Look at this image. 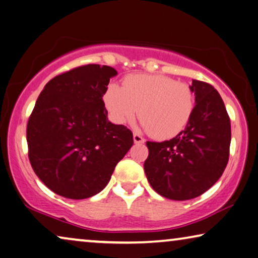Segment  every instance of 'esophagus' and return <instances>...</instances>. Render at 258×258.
Listing matches in <instances>:
<instances>
[{
  "mask_svg": "<svg viewBox=\"0 0 258 258\" xmlns=\"http://www.w3.org/2000/svg\"><path fill=\"white\" fill-rule=\"evenodd\" d=\"M134 142H135V144H144L145 140L141 136V135L134 134Z\"/></svg>",
  "mask_w": 258,
  "mask_h": 258,
  "instance_id": "esophagus-1",
  "label": "esophagus"
}]
</instances>
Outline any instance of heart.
Segmentation results:
<instances>
[{"mask_svg":"<svg viewBox=\"0 0 258 258\" xmlns=\"http://www.w3.org/2000/svg\"><path fill=\"white\" fill-rule=\"evenodd\" d=\"M104 102L117 124L130 122L140 112L142 125L160 140L180 134L195 109L191 88L164 75H130L123 86L110 83Z\"/></svg>","mask_w":258,"mask_h":258,"instance_id":"heart-1","label":"heart"}]
</instances>
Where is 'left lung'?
<instances>
[{
    "mask_svg": "<svg viewBox=\"0 0 258 258\" xmlns=\"http://www.w3.org/2000/svg\"><path fill=\"white\" fill-rule=\"evenodd\" d=\"M195 109L184 130L169 141L146 142L144 162L151 187L166 198L187 201L212 187L228 162L231 121L212 85L192 79Z\"/></svg>",
    "mask_w": 258,
    "mask_h": 258,
    "instance_id": "obj_1",
    "label": "left lung"
}]
</instances>
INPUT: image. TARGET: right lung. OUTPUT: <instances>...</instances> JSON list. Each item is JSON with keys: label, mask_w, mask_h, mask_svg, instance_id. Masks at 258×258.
<instances>
[{"label": "right lung", "mask_w": 258, "mask_h": 258, "mask_svg": "<svg viewBox=\"0 0 258 258\" xmlns=\"http://www.w3.org/2000/svg\"><path fill=\"white\" fill-rule=\"evenodd\" d=\"M117 71L88 64L47 83L27 122L31 166L46 187L70 200L97 195L134 144L133 133L107 117L102 100Z\"/></svg>", "instance_id": "1"}]
</instances>
